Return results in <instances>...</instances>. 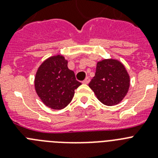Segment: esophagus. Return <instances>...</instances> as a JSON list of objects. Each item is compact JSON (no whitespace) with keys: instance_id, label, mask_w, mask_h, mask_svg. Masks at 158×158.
Here are the masks:
<instances>
[{"instance_id":"esophagus-1","label":"esophagus","mask_w":158,"mask_h":158,"mask_svg":"<svg viewBox=\"0 0 158 158\" xmlns=\"http://www.w3.org/2000/svg\"><path fill=\"white\" fill-rule=\"evenodd\" d=\"M89 81H90V79H89V77H86L85 79L83 81V83L84 84H89Z\"/></svg>"}]
</instances>
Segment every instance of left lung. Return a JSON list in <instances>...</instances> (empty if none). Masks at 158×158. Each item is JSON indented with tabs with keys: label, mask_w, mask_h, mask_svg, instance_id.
Wrapping results in <instances>:
<instances>
[{
	"label": "left lung",
	"mask_w": 158,
	"mask_h": 158,
	"mask_svg": "<svg viewBox=\"0 0 158 158\" xmlns=\"http://www.w3.org/2000/svg\"><path fill=\"white\" fill-rule=\"evenodd\" d=\"M89 86L101 103L113 106L127 93L130 77L122 63L113 59L103 60L97 63L95 77Z\"/></svg>",
	"instance_id": "1"
}]
</instances>
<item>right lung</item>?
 <instances>
[{"mask_svg": "<svg viewBox=\"0 0 158 158\" xmlns=\"http://www.w3.org/2000/svg\"><path fill=\"white\" fill-rule=\"evenodd\" d=\"M81 85L73 71L68 69L66 60L61 55L43 62L35 78L38 96L46 106L55 110L66 107L74 96V90Z\"/></svg>", "mask_w": 158, "mask_h": 158, "instance_id": "obj_1", "label": "right lung"}]
</instances>
